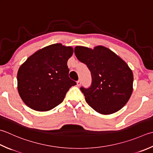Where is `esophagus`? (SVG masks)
<instances>
[{
	"instance_id": "obj_1",
	"label": "esophagus",
	"mask_w": 153,
	"mask_h": 153,
	"mask_svg": "<svg viewBox=\"0 0 153 153\" xmlns=\"http://www.w3.org/2000/svg\"><path fill=\"white\" fill-rule=\"evenodd\" d=\"M77 85H78V86H79V85H81V81L80 80H78L77 82Z\"/></svg>"
}]
</instances>
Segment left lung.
I'll list each match as a JSON object with an SVG mask.
<instances>
[{"label":"left lung","instance_id":"left-lung-1","mask_svg":"<svg viewBox=\"0 0 153 153\" xmlns=\"http://www.w3.org/2000/svg\"><path fill=\"white\" fill-rule=\"evenodd\" d=\"M74 52L91 74L90 88H81L89 105L103 115L112 114L123 107L133 90V71L127 63L103 46L94 49L77 46Z\"/></svg>","mask_w":153,"mask_h":153}]
</instances>
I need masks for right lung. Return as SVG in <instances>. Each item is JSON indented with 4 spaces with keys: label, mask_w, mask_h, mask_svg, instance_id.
Masks as SVG:
<instances>
[{
    "label": "right lung",
    "mask_w": 153,
    "mask_h": 153,
    "mask_svg": "<svg viewBox=\"0 0 153 153\" xmlns=\"http://www.w3.org/2000/svg\"><path fill=\"white\" fill-rule=\"evenodd\" d=\"M74 49L62 44L50 45L33 53L20 65L17 88L27 106L37 111H47L64 100L76 82L69 77L68 59Z\"/></svg>",
    "instance_id": "right-lung-1"
}]
</instances>
